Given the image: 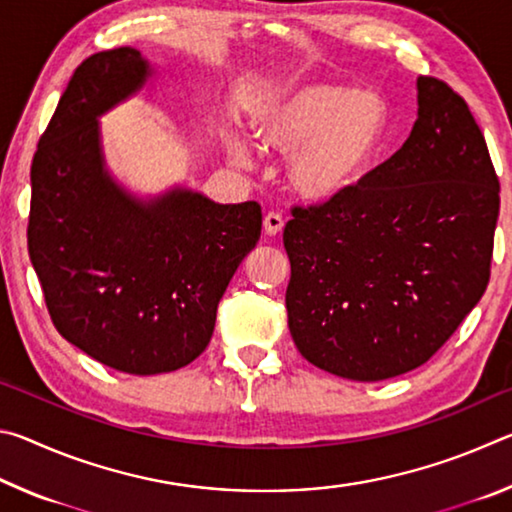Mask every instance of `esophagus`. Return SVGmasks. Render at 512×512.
Listing matches in <instances>:
<instances>
[{
    "label": "esophagus",
    "mask_w": 512,
    "mask_h": 512,
    "mask_svg": "<svg viewBox=\"0 0 512 512\" xmlns=\"http://www.w3.org/2000/svg\"><path fill=\"white\" fill-rule=\"evenodd\" d=\"M282 228H284V219L280 212H268L264 216V232L268 237H275Z\"/></svg>",
    "instance_id": "obj_1"
}]
</instances>
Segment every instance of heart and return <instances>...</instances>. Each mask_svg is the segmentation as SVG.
Returning a JSON list of instances; mask_svg holds the SVG:
<instances>
[{
    "label": "heart",
    "mask_w": 512,
    "mask_h": 512,
    "mask_svg": "<svg viewBox=\"0 0 512 512\" xmlns=\"http://www.w3.org/2000/svg\"><path fill=\"white\" fill-rule=\"evenodd\" d=\"M386 126L388 108L377 92L327 81L291 83L250 117V133L262 149L291 153L287 178L309 201H327L357 185ZM225 153L237 164L253 155L241 137L225 142Z\"/></svg>",
    "instance_id": "obj_1"
}]
</instances>
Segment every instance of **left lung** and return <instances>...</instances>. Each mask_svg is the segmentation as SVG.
Wrapping results in <instances>:
<instances>
[{"label":"left lung","mask_w":512,"mask_h":512,"mask_svg":"<svg viewBox=\"0 0 512 512\" xmlns=\"http://www.w3.org/2000/svg\"><path fill=\"white\" fill-rule=\"evenodd\" d=\"M409 140L357 187L293 207L289 329L309 363L381 381L422 366L481 300L499 180L467 103L420 76Z\"/></svg>","instance_id":"1"}]
</instances>
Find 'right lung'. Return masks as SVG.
<instances>
[{"label": "right lung", "mask_w": 512, "mask_h": 512, "mask_svg": "<svg viewBox=\"0 0 512 512\" xmlns=\"http://www.w3.org/2000/svg\"><path fill=\"white\" fill-rule=\"evenodd\" d=\"M158 74L135 47L85 58L31 164L29 257L51 320L128 375L178 370L207 348L219 300L262 235L255 201L221 205L185 185L137 194L110 171L101 117Z\"/></svg>", "instance_id": "right-lung-1"}]
</instances>
